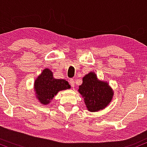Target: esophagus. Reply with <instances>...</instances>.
I'll return each mask as SVG.
<instances>
[{"label":"esophagus","instance_id":"obj_1","mask_svg":"<svg viewBox=\"0 0 147 147\" xmlns=\"http://www.w3.org/2000/svg\"><path fill=\"white\" fill-rule=\"evenodd\" d=\"M69 84L71 85V87H74V85H75V81H74V80H73V79H71V80H69Z\"/></svg>","mask_w":147,"mask_h":147}]
</instances>
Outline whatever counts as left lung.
I'll use <instances>...</instances> for the list:
<instances>
[{
	"instance_id": "1",
	"label": "left lung",
	"mask_w": 147,
	"mask_h": 147,
	"mask_svg": "<svg viewBox=\"0 0 147 147\" xmlns=\"http://www.w3.org/2000/svg\"><path fill=\"white\" fill-rule=\"evenodd\" d=\"M78 92L83 98L87 110L97 112L106 108L113 98V90L106 81L97 78L94 72H90L82 78Z\"/></svg>"
}]
</instances>
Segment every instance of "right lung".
Here are the masks:
<instances>
[{"label": "right lung", "instance_id": "obj_1", "mask_svg": "<svg viewBox=\"0 0 147 147\" xmlns=\"http://www.w3.org/2000/svg\"><path fill=\"white\" fill-rule=\"evenodd\" d=\"M69 82L64 79H56L49 68L44 69L34 82L35 97L42 105H49L60 91L70 89Z\"/></svg>", "mask_w": 147, "mask_h": 147}]
</instances>
